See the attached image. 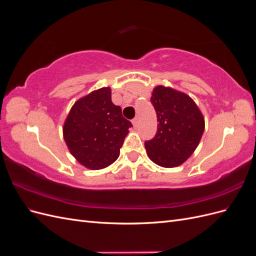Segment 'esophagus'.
Segmentation results:
<instances>
[{
    "instance_id": "obj_1",
    "label": "esophagus",
    "mask_w": 256,
    "mask_h": 256,
    "mask_svg": "<svg viewBox=\"0 0 256 256\" xmlns=\"http://www.w3.org/2000/svg\"><path fill=\"white\" fill-rule=\"evenodd\" d=\"M138 118H134L132 120V125H134V127H136V125H138Z\"/></svg>"
}]
</instances>
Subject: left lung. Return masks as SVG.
Segmentation results:
<instances>
[{
  "instance_id": "1",
  "label": "left lung",
  "mask_w": 256,
  "mask_h": 256,
  "mask_svg": "<svg viewBox=\"0 0 256 256\" xmlns=\"http://www.w3.org/2000/svg\"><path fill=\"white\" fill-rule=\"evenodd\" d=\"M150 102L159 122L156 136L145 142L146 152L160 166H180L196 150L205 129L204 116L190 96L172 88L158 85Z\"/></svg>"
}]
</instances>
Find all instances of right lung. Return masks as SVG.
Listing matches in <instances>:
<instances>
[{
	"instance_id": "add662e5",
	"label": "right lung",
	"mask_w": 256,
	"mask_h": 256,
	"mask_svg": "<svg viewBox=\"0 0 256 256\" xmlns=\"http://www.w3.org/2000/svg\"><path fill=\"white\" fill-rule=\"evenodd\" d=\"M132 126L111 99V88H102L76 102L63 127L69 152L90 170L104 168L118 158L120 150Z\"/></svg>"
}]
</instances>
